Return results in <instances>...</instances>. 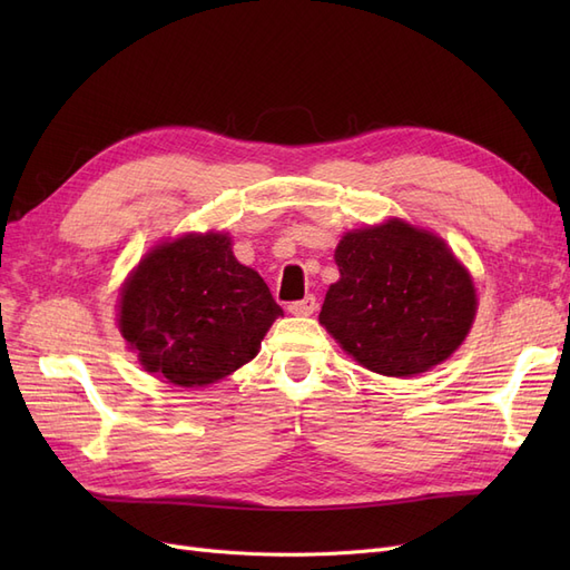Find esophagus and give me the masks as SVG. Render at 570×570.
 Here are the masks:
<instances>
[{
	"mask_svg": "<svg viewBox=\"0 0 570 570\" xmlns=\"http://www.w3.org/2000/svg\"><path fill=\"white\" fill-rule=\"evenodd\" d=\"M287 312H289L292 316H312V314L316 312V297H314V295H306V297L299 299V302H292V304L287 306Z\"/></svg>",
	"mask_w": 570,
	"mask_h": 570,
	"instance_id": "esophagus-1",
	"label": "esophagus"
}]
</instances>
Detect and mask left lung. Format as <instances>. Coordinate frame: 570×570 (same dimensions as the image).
<instances>
[{
  "label": "left lung",
  "instance_id": "left-lung-1",
  "mask_svg": "<svg viewBox=\"0 0 570 570\" xmlns=\"http://www.w3.org/2000/svg\"><path fill=\"white\" fill-rule=\"evenodd\" d=\"M321 325L361 366L392 377L425 373L469 335L478 297L444 239L390 218L352 230L335 249Z\"/></svg>",
  "mask_w": 570,
  "mask_h": 570
}]
</instances>
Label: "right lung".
<instances>
[{
	"label": "right lung",
	"instance_id": "add662e5",
	"mask_svg": "<svg viewBox=\"0 0 570 570\" xmlns=\"http://www.w3.org/2000/svg\"><path fill=\"white\" fill-rule=\"evenodd\" d=\"M283 316L226 233H187L154 247L118 299V327L145 371L204 387L252 361Z\"/></svg>",
	"mask_w": 570,
	"mask_h": 570
}]
</instances>
